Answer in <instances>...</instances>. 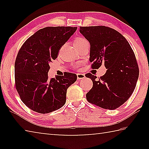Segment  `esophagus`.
Masks as SVG:
<instances>
[{
	"label": "esophagus",
	"instance_id": "obj_1",
	"mask_svg": "<svg viewBox=\"0 0 149 149\" xmlns=\"http://www.w3.org/2000/svg\"><path fill=\"white\" fill-rule=\"evenodd\" d=\"M85 77V75L84 74H81V73L77 74V79H84Z\"/></svg>",
	"mask_w": 149,
	"mask_h": 149
}]
</instances>
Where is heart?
I'll return each instance as SVG.
<instances>
[{
	"instance_id": "b5f03b06",
	"label": "heart",
	"mask_w": 149,
	"mask_h": 149,
	"mask_svg": "<svg viewBox=\"0 0 149 149\" xmlns=\"http://www.w3.org/2000/svg\"><path fill=\"white\" fill-rule=\"evenodd\" d=\"M85 42H87L86 39L83 38V37H78V38H77L74 41V45L83 44V43H84Z\"/></svg>"
}]
</instances>
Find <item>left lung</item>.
I'll list each match as a JSON object with an SVG mask.
<instances>
[{
    "instance_id": "1",
    "label": "left lung",
    "mask_w": 149,
    "mask_h": 149,
    "mask_svg": "<svg viewBox=\"0 0 149 149\" xmlns=\"http://www.w3.org/2000/svg\"><path fill=\"white\" fill-rule=\"evenodd\" d=\"M79 31L90 43L92 68L103 64L107 69L98 80L90 73L85 75L93 84L86 94L87 101L104 109L118 108L130 97L137 84L139 72L134 52L125 37L110 27H80Z\"/></svg>"
}]
</instances>
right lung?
Here are the masks:
<instances>
[{
    "label": "right lung",
    "instance_id": "1",
    "mask_svg": "<svg viewBox=\"0 0 149 149\" xmlns=\"http://www.w3.org/2000/svg\"><path fill=\"white\" fill-rule=\"evenodd\" d=\"M77 27H47L27 39L17 53L14 65L15 86L25 104L47 114L65 104L67 89L77 80L75 74L49 79V63L77 30Z\"/></svg>",
    "mask_w": 149,
    "mask_h": 149
}]
</instances>
